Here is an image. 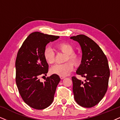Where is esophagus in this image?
Wrapping results in <instances>:
<instances>
[{"instance_id":"34e87169","label":"esophagus","mask_w":120,"mask_h":120,"mask_svg":"<svg viewBox=\"0 0 120 120\" xmlns=\"http://www.w3.org/2000/svg\"><path fill=\"white\" fill-rule=\"evenodd\" d=\"M60 78H61L62 79H64V78H65V77H65V76H60Z\"/></svg>"}]
</instances>
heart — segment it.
Instances as JSON below:
<instances>
[{
  "label": "heart",
  "instance_id": "b5f03b06",
  "mask_svg": "<svg viewBox=\"0 0 120 120\" xmlns=\"http://www.w3.org/2000/svg\"><path fill=\"white\" fill-rule=\"evenodd\" d=\"M56 48L58 51L66 53V61L67 62L63 64H56L50 69L51 73L60 76H66L72 71L73 69L72 63L75 65L78 64L80 62V57L78 54L74 52V47L71 44L67 43H60L56 45ZM43 57L45 61L49 64H52L54 61V52L50 47H45L43 51ZM72 63V64L71 62Z\"/></svg>",
  "mask_w": 120,
  "mask_h": 120
}]
</instances>
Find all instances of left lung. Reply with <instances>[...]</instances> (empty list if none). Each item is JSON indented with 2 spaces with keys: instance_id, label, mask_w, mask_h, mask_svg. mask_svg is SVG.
Wrapping results in <instances>:
<instances>
[{
  "instance_id": "1",
  "label": "left lung",
  "mask_w": 120,
  "mask_h": 120,
  "mask_svg": "<svg viewBox=\"0 0 120 120\" xmlns=\"http://www.w3.org/2000/svg\"><path fill=\"white\" fill-rule=\"evenodd\" d=\"M80 44L82 63L76 73L86 78L83 82L72 77L75 101L79 105L91 108L98 104L107 92L110 72L107 57L99 45L83 34L71 37Z\"/></svg>"
}]
</instances>
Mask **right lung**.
Returning <instances> with one entry per match:
<instances>
[{
  "mask_svg": "<svg viewBox=\"0 0 120 120\" xmlns=\"http://www.w3.org/2000/svg\"><path fill=\"white\" fill-rule=\"evenodd\" d=\"M60 37L38 32L29 34L18 52L15 60V81L19 92L24 102L33 109L43 110L53 101L58 84V75H53L41 82L39 77L46 76L48 64L43 51L48 43Z\"/></svg>",
  "mask_w": 120,
  "mask_h": 120,
  "instance_id": "add662e5",
  "label": "right lung"
}]
</instances>
